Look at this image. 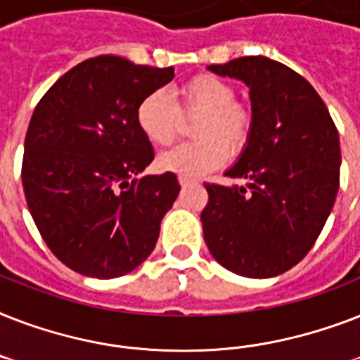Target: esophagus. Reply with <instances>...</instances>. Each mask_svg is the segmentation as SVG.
<instances>
[{
    "label": "esophagus",
    "mask_w": 360,
    "mask_h": 360,
    "mask_svg": "<svg viewBox=\"0 0 360 360\" xmlns=\"http://www.w3.org/2000/svg\"><path fill=\"white\" fill-rule=\"evenodd\" d=\"M194 183H196V181H194V179H188V177H181V175H179V185L183 186V188L194 185Z\"/></svg>",
    "instance_id": "34e87169"
}]
</instances>
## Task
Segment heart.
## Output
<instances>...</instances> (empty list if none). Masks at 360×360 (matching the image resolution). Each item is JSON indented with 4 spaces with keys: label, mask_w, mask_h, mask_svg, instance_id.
<instances>
[{
    "label": "heart",
    "mask_w": 360,
    "mask_h": 360,
    "mask_svg": "<svg viewBox=\"0 0 360 360\" xmlns=\"http://www.w3.org/2000/svg\"><path fill=\"white\" fill-rule=\"evenodd\" d=\"M181 106L164 89L147 93L136 106V123L153 146L166 147L179 136L183 115H198L191 143L174 147L158 157V166L181 177L198 179L219 169L228 151L237 155L250 140L254 115L236 101V87L213 72H202L179 89Z\"/></svg>",
    "instance_id": "1"
}]
</instances>
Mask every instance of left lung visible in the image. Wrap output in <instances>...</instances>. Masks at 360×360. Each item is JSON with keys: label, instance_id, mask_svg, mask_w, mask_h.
<instances>
[{"label": "left lung", "instance_id": "obj_1", "mask_svg": "<svg viewBox=\"0 0 360 360\" xmlns=\"http://www.w3.org/2000/svg\"><path fill=\"white\" fill-rule=\"evenodd\" d=\"M207 69L245 82L254 124L226 172L246 185H205L203 239L231 273L271 278L307 256L335 205L338 130L316 89L278 61L246 56Z\"/></svg>", "mask_w": 360, "mask_h": 360}]
</instances>
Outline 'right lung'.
I'll return each mask as SVG.
<instances>
[{"label":"right lung","instance_id":"obj_1","mask_svg":"<svg viewBox=\"0 0 360 360\" xmlns=\"http://www.w3.org/2000/svg\"><path fill=\"white\" fill-rule=\"evenodd\" d=\"M172 78L174 67L97 56L65 72L31 115L25 202L48 248L76 273L123 276L157 245L181 186L172 172L136 179L155 158L136 106Z\"/></svg>","mask_w":360,"mask_h":360}]
</instances>
